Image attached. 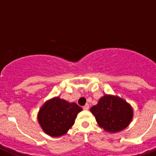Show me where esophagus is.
Listing matches in <instances>:
<instances>
[{
	"instance_id": "esophagus-1",
	"label": "esophagus",
	"mask_w": 156,
	"mask_h": 156,
	"mask_svg": "<svg viewBox=\"0 0 156 156\" xmlns=\"http://www.w3.org/2000/svg\"><path fill=\"white\" fill-rule=\"evenodd\" d=\"M83 109H85V110H88V108H89V105H88V104H87V105H85L83 107Z\"/></svg>"
}]
</instances>
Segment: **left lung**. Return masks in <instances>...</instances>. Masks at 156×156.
Returning a JSON list of instances; mask_svg holds the SVG:
<instances>
[{"label": "left lung", "instance_id": "8db88e82", "mask_svg": "<svg viewBox=\"0 0 156 156\" xmlns=\"http://www.w3.org/2000/svg\"><path fill=\"white\" fill-rule=\"evenodd\" d=\"M90 111L98 125L112 133L125 129L133 117L130 105L122 98L111 95H105L99 99L98 105L90 108Z\"/></svg>", "mask_w": 156, "mask_h": 156}]
</instances>
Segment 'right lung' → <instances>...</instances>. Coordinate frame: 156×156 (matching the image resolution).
<instances>
[{"label":"right lung","mask_w":156,"mask_h":156,"mask_svg":"<svg viewBox=\"0 0 156 156\" xmlns=\"http://www.w3.org/2000/svg\"><path fill=\"white\" fill-rule=\"evenodd\" d=\"M82 108L75 103H68L58 97L45 103L38 114L39 124L46 134L52 137L65 134L74 124Z\"/></svg>","instance_id":"right-lung-1"}]
</instances>
